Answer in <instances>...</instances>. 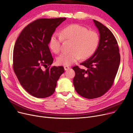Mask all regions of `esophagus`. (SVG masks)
Returning a JSON list of instances; mask_svg holds the SVG:
<instances>
[{
  "instance_id": "34e87169",
  "label": "esophagus",
  "mask_w": 133,
  "mask_h": 133,
  "mask_svg": "<svg viewBox=\"0 0 133 133\" xmlns=\"http://www.w3.org/2000/svg\"><path fill=\"white\" fill-rule=\"evenodd\" d=\"M64 68L65 70H69L70 69V67L69 66H64Z\"/></svg>"
}]
</instances>
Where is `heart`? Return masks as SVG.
<instances>
[{"label": "heart", "instance_id": "heart-1", "mask_svg": "<svg viewBox=\"0 0 133 133\" xmlns=\"http://www.w3.org/2000/svg\"><path fill=\"white\" fill-rule=\"evenodd\" d=\"M63 38L71 41V51L62 53L57 58V64L65 66L74 64L81 57L85 59L92 56L97 48L99 40V36L95 31L88 30L77 24L70 25L62 29L60 34L56 33L51 37L49 47L55 53L59 52Z\"/></svg>", "mask_w": 133, "mask_h": 133}]
</instances>
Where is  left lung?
<instances>
[{"mask_svg": "<svg viewBox=\"0 0 133 133\" xmlns=\"http://www.w3.org/2000/svg\"><path fill=\"white\" fill-rule=\"evenodd\" d=\"M93 20L100 34L98 47L91 57L81 63L86 69L78 66L72 68L75 90L87 99L102 96L111 88L120 62L119 46L114 35L102 23Z\"/></svg>", "mask_w": 133, "mask_h": 133, "instance_id": "8db88e82", "label": "left lung"}]
</instances>
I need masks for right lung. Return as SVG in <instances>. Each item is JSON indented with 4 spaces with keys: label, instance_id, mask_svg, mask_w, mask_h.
<instances>
[{
    "label": "right lung",
    "instance_id": "right-lung-1",
    "mask_svg": "<svg viewBox=\"0 0 133 133\" xmlns=\"http://www.w3.org/2000/svg\"><path fill=\"white\" fill-rule=\"evenodd\" d=\"M65 18L39 19L23 29L13 50V70L21 84L32 96L44 98L52 95L57 81L64 72L62 66L50 68L53 62L48 44L56 28ZM44 66L45 69H42Z\"/></svg>",
    "mask_w": 133,
    "mask_h": 133
}]
</instances>
